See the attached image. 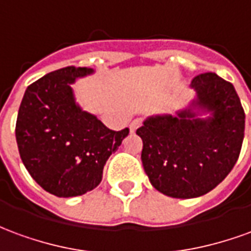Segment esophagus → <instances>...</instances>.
<instances>
[{"label": "esophagus", "instance_id": "obj_1", "mask_svg": "<svg viewBox=\"0 0 251 251\" xmlns=\"http://www.w3.org/2000/svg\"><path fill=\"white\" fill-rule=\"evenodd\" d=\"M142 125V120H140V118H136V120H133L131 121V124H130V130L131 131H136L140 126Z\"/></svg>", "mask_w": 251, "mask_h": 251}]
</instances>
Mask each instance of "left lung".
I'll list each match as a JSON object with an SVG mask.
<instances>
[{
  "label": "left lung",
  "mask_w": 251,
  "mask_h": 251,
  "mask_svg": "<svg viewBox=\"0 0 251 251\" xmlns=\"http://www.w3.org/2000/svg\"><path fill=\"white\" fill-rule=\"evenodd\" d=\"M189 87L196 97L187 107L151 115L136 131L151 184L177 199L199 198L226 179L245 134V111L231 83L205 72Z\"/></svg>",
  "instance_id": "8db88e82"
}]
</instances>
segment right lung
Instances as JSON below:
<instances>
[{
  "instance_id": "add662e5",
  "label": "right lung",
  "mask_w": 251,
  "mask_h": 251,
  "mask_svg": "<svg viewBox=\"0 0 251 251\" xmlns=\"http://www.w3.org/2000/svg\"><path fill=\"white\" fill-rule=\"evenodd\" d=\"M94 74L64 67L25 90L16 122L20 157L37 184L59 198H74L102 181L107 158L129 134L109 127L76 103L71 84Z\"/></svg>"
}]
</instances>
